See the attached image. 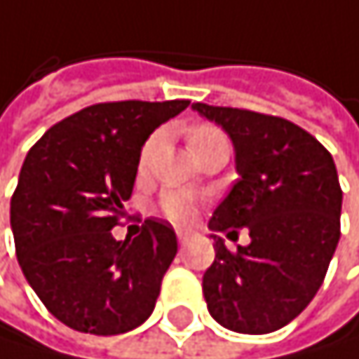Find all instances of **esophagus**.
Here are the masks:
<instances>
[{
	"mask_svg": "<svg viewBox=\"0 0 359 359\" xmlns=\"http://www.w3.org/2000/svg\"><path fill=\"white\" fill-rule=\"evenodd\" d=\"M177 240H180V244H186L190 240V233L188 231H177Z\"/></svg>",
	"mask_w": 359,
	"mask_h": 359,
	"instance_id": "obj_1",
	"label": "esophagus"
}]
</instances>
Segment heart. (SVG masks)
I'll use <instances>...</instances> for the list:
<instances>
[{
	"instance_id": "obj_1",
	"label": "heart",
	"mask_w": 359,
	"mask_h": 359,
	"mask_svg": "<svg viewBox=\"0 0 359 359\" xmlns=\"http://www.w3.org/2000/svg\"><path fill=\"white\" fill-rule=\"evenodd\" d=\"M218 137H222L220 130H216L212 126H196L188 135V145L194 147V145L212 141V139H218ZM156 143H158V137H151L145 143L143 154H141V169L147 165V160H149ZM194 212H196V199H194L190 192H186V190H167L163 194V199H160V214H163L165 218H169L171 222L186 224V222L192 220Z\"/></svg>"
}]
</instances>
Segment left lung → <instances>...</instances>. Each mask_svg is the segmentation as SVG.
I'll use <instances>...</instances> for the list:
<instances>
[{
    "instance_id": "8db88e82",
    "label": "left lung",
    "mask_w": 359,
    "mask_h": 359,
    "mask_svg": "<svg viewBox=\"0 0 359 359\" xmlns=\"http://www.w3.org/2000/svg\"><path fill=\"white\" fill-rule=\"evenodd\" d=\"M192 111L216 121L236 151L238 182L208 226L229 233L246 226L250 236L238 252L212 236L216 257L203 274L208 311L233 332H276L311 304L340 240L336 165L313 135L283 117L203 102Z\"/></svg>"
}]
</instances>
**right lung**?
<instances>
[{
	"instance_id": "1",
	"label": "right lung",
	"mask_w": 359,
	"mask_h": 359,
	"mask_svg": "<svg viewBox=\"0 0 359 359\" xmlns=\"http://www.w3.org/2000/svg\"><path fill=\"white\" fill-rule=\"evenodd\" d=\"M190 102H102L48 128L29 149L10 201L19 265L48 309L76 332L113 336L154 311L177 252L171 224L145 220L135 240L111 229L130 199L141 147Z\"/></svg>"
}]
</instances>
